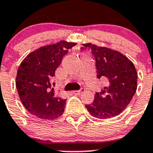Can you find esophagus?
<instances>
[{
    "label": "esophagus",
    "mask_w": 153,
    "mask_h": 153,
    "mask_svg": "<svg viewBox=\"0 0 153 153\" xmlns=\"http://www.w3.org/2000/svg\"><path fill=\"white\" fill-rule=\"evenodd\" d=\"M84 91H85V90L84 89H81V90H79V91H74L73 94H75V95H80V94H82Z\"/></svg>",
    "instance_id": "esophagus-1"
}]
</instances>
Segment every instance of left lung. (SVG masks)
Wrapping results in <instances>:
<instances>
[{"label":"left lung","instance_id":"left-lung-1","mask_svg":"<svg viewBox=\"0 0 153 153\" xmlns=\"http://www.w3.org/2000/svg\"><path fill=\"white\" fill-rule=\"evenodd\" d=\"M96 58L98 78L105 81L104 90L97 93L91 105H86L92 116L110 118L122 113L137 88V72L133 62L122 53L92 43L83 44Z\"/></svg>","mask_w":153,"mask_h":153}]
</instances>
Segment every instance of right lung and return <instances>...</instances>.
Segmentation results:
<instances>
[{"label": "right lung", "mask_w": 153, "mask_h": 153, "mask_svg": "<svg viewBox=\"0 0 153 153\" xmlns=\"http://www.w3.org/2000/svg\"><path fill=\"white\" fill-rule=\"evenodd\" d=\"M75 44L62 40L41 47L28 54L19 66L16 78L19 96L25 109L37 118L54 120L63 113L66 100L54 93L51 79L62 57Z\"/></svg>", "instance_id": "add662e5"}]
</instances>
